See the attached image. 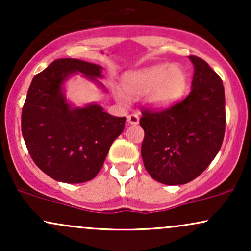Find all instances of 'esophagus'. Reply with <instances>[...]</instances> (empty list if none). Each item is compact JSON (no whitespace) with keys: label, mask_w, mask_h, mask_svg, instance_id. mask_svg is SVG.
I'll list each match as a JSON object with an SVG mask.
<instances>
[{"label":"esophagus","mask_w":251,"mask_h":251,"mask_svg":"<svg viewBox=\"0 0 251 251\" xmlns=\"http://www.w3.org/2000/svg\"><path fill=\"white\" fill-rule=\"evenodd\" d=\"M127 122H128V124H131V125H137V124L139 123V117H138V114H135V113L128 114Z\"/></svg>","instance_id":"obj_1"}]
</instances>
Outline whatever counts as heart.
Wrapping results in <instances>:
<instances>
[{
	"mask_svg": "<svg viewBox=\"0 0 251 251\" xmlns=\"http://www.w3.org/2000/svg\"><path fill=\"white\" fill-rule=\"evenodd\" d=\"M188 77L180 66L160 65L145 70L129 72L124 75L122 86L129 97L146 94V101L152 107H166L177 101L186 88ZM116 98L122 103L127 102V97L117 91Z\"/></svg>",
	"mask_w": 251,
	"mask_h": 251,
	"instance_id": "obj_1",
	"label": "heart"
}]
</instances>
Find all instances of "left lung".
I'll return each instance as SVG.
<instances>
[{
    "label": "left lung",
    "mask_w": 251,
    "mask_h": 251,
    "mask_svg": "<svg viewBox=\"0 0 251 251\" xmlns=\"http://www.w3.org/2000/svg\"><path fill=\"white\" fill-rule=\"evenodd\" d=\"M194 65L191 92L163 109L144 108L140 126L144 166L153 179L181 185L197 178L220 151L226 132V96L221 77L201 57Z\"/></svg>",
    "instance_id": "8db88e82"
}]
</instances>
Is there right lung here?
Here are the masks:
<instances>
[{
  "label": "right lung",
  "mask_w": 251,
  "mask_h": 251,
  "mask_svg": "<svg viewBox=\"0 0 251 251\" xmlns=\"http://www.w3.org/2000/svg\"><path fill=\"white\" fill-rule=\"evenodd\" d=\"M98 81L101 67L77 59H57L36 74L22 108V135L31 159L46 175L62 183H85L102 168L112 143L122 134L126 117L92 103L74 108L62 85L71 74Z\"/></svg>",
  "instance_id": "1"
}]
</instances>
